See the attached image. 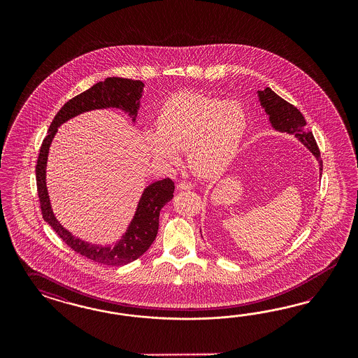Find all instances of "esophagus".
<instances>
[{
    "mask_svg": "<svg viewBox=\"0 0 358 358\" xmlns=\"http://www.w3.org/2000/svg\"><path fill=\"white\" fill-rule=\"evenodd\" d=\"M193 187H194V185L192 184V182H185V181L177 185L178 190H192Z\"/></svg>",
    "mask_w": 358,
    "mask_h": 358,
    "instance_id": "34e87169",
    "label": "esophagus"
}]
</instances>
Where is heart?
Returning <instances> with one entry per match:
<instances>
[{"label":"heart","mask_w":358,"mask_h":358,"mask_svg":"<svg viewBox=\"0 0 358 358\" xmlns=\"http://www.w3.org/2000/svg\"><path fill=\"white\" fill-rule=\"evenodd\" d=\"M157 126L144 130V141L156 160L176 165L181 152L187 151L192 172L201 178H214L236 157L248 129V115L238 101L185 92L164 103Z\"/></svg>","instance_id":"heart-1"}]
</instances>
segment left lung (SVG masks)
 <instances>
[{
    "mask_svg": "<svg viewBox=\"0 0 358 358\" xmlns=\"http://www.w3.org/2000/svg\"><path fill=\"white\" fill-rule=\"evenodd\" d=\"M256 93L260 101L261 108L265 110L266 115L269 117L273 130L294 135L298 141H301L317 160L319 172L322 176L323 162L320 159V151L315 141L313 132L307 129V123L302 113L292 103L286 102L283 98L275 94L271 87L257 90Z\"/></svg>",
    "mask_w": 358,
    "mask_h": 358,
    "instance_id": "1",
    "label": "left lung"
}]
</instances>
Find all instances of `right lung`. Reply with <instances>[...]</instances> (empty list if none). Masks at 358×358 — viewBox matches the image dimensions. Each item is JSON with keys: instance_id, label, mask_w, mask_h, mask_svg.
<instances>
[{"instance_id": "add662e5", "label": "right lung", "mask_w": 358, "mask_h": 358, "mask_svg": "<svg viewBox=\"0 0 358 358\" xmlns=\"http://www.w3.org/2000/svg\"><path fill=\"white\" fill-rule=\"evenodd\" d=\"M144 83L141 80H130L122 77H108L105 81L69 99L59 113L44 138L36 164V186L43 219L54 228L55 232L64 240L68 247L89 260L111 266H123L138 260L151 247L159 231L160 211L173 198L174 182L171 178H164L148 185L138 202L135 214L124 234L113 244H93L75 236L69 229L55 217L50 195L45 182V169L51 143L57 129L77 115L101 108H118L124 111L135 123L141 108Z\"/></svg>"}]
</instances>
